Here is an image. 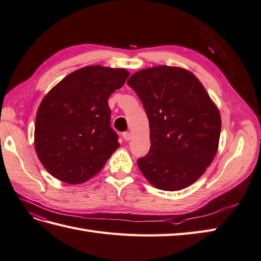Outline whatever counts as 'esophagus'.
<instances>
[{
    "instance_id": "obj_1",
    "label": "esophagus",
    "mask_w": 261,
    "mask_h": 261,
    "mask_svg": "<svg viewBox=\"0 0 261 261\" xmlns=\"http://www.w3.org/2000/svg\"><path fill=\"white\" fill-rule=\"evenodd\" d=\"M123 137H124V140H125L126 142H128V141H130L132 134H130L129 132H125V133H123Z\"/></svg>"
}]
</instances>
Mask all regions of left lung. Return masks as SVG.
I'll list each match as a JSON object with an SVG mask.
<instances>
[{
  "label": "left lung",
  "mask_w": 261,
  "mask_h": 261,
  "mask_svg": "<svg viewBox=\"0 0 261 261\" xmlns=\"http://www.w3.org/2000/svg\"><path fill=\"white\" fill-rule=\"evenodd\" d=\"M149 121V152L137 160L155 188L178 191L194 183L217 154L221 117L192 72L169 66L146 68L127 80Z\"/></svg>",
  "instance_id": "obj_1"
}]
</instances>
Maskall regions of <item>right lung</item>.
Wrapping results in <instances>:
<instances>
[{
	"mask_svg": "<svg viewBox=\"0 0 261 261\" xmlns=\"http://www.w3.org/2000/svg\"><path fill=\"white\" fill-rule=\"evenodd\" d=\"M128 76L126 69L85 67L45 95L36 117L34 146L52 176L69 184L84 183L119 147L108 98Z\"/></svg>",
	"mask_w": 261,
	"mask_h": 261,
	"instance_id": "add662e5",
	"label": "right lung"
}]
</instances>
